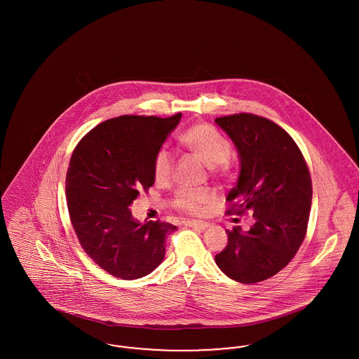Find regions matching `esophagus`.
I'll list each match as a JSON object with an SVG mask.
<instances>
[{
  "mask_svg": "<svg viewBox=\"0 0 359 359\" xmlns=\"http://www.w3.org/2000/svg\"><path fill=\"white\" fill-rule=\"evenodd\" d=\"M186 224L188 227H192V229H196V230H205L208 227V223L202 222V221H187Z\"/></svg>",
  "mask_w": 359,
  "mask_h": 359,
  "instance_id": "obj_1",
  "label": "esophagus"
}]
</instances>
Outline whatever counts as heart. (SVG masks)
I'll list each match as a JSON object with an SVG mask.
<instances>
[{
    "label": "heart",
    "instance_id": "b5f03b06",
    "mask_svg": "<svg viewBox=\"0 0 359 359\" xmlns=\"http://www.w3.org/2000/svg\"><path fill=\"white\" fill-rule=\"evenodd\" d=\"M180 142L191 154L199 157L205 165L215 171L222 168L231 156L230 142L212 126L198 123L180 136ZM173 170V156L167 148H161L154 161L156 182L164 183L170 180ZM214 201V194L208 189H179L175 194L173 205L184 212L201 214Z\"/></svg>",
    "mask_w": 359,
    "mask_h": 359
}]
</instances>
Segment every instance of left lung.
I'll return each instance as SVG.
<instances>
[{"label":"left lung","instance_id":"left-lung-1","mask_svg":"<svg viewBox=\"0 0 359 359\" xmlns=\"http://www.w3.org/2000/svg\"><path fill=\"white\" fill-rule=\"evenodd\" d=\"M215 123L234 144L238 180L226 201L229 211H252L248 231L234 226L215 256L218 268L242 284L266 280L288 265L307 233L312 184L304 157L278 125L255 114H234Z\"/></svg>","mask_w":359,"mask_h":359}]
</instances>
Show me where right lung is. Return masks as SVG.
<instances>
[{"label": "right lung", "instance_id": "right-lung-1", "mask_svg": "<svg viewBox=\"0 0 359 359\" xmlns=\"http://www.w3.org/2000/svg\"><path fill=\"white\" fill-rule=\"evenodd\" d=\"M182 120L122 116L86 135L69 160L66 196L83 250L107 273L136 280L164 261L171 223L137 221L130 205L154 184V156Z\"/></svg>", "mask_w": 359, "mask_h": 359}]
</instances>
